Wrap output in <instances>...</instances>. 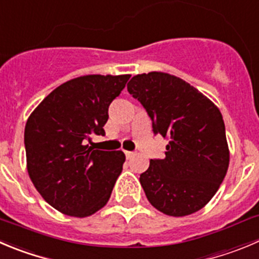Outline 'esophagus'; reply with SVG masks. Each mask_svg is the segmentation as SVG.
Here are the masks:
<instances>
[{
  "label": "esophagus",
  "instance_id": "obj_1",
  "mask_svg": "<svg viewBox=\"0 0 259 259\" xmlns=\"http://www.w3.org/2000/svg\"><path fill=\"white\" fill-rule=\"evenodd\" d=\"M124 154H125V157H127V159H131V157L135 155V152L134 151H124Z\"/></svg>",
  "mask_w": 259,
  "mask_h": 259
}]
</instances>
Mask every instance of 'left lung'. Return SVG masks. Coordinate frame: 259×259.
I'll use <instances>...</instances> for the list:
<instances>
[{"label":"left lung","instance_id":"8db88e82","mask_svg":"<svg viewBox=\"0 0 259 259\" xmlns=\"http://www.w3.org/2000/svg\"><path fill=\"white\" fill-rule=\"evenodd\" d=\"M152 120L154 135L169 140L164 159H151L140 176L149 202L169 216L201 210L215 196L229 166L225 124L208 98L177 76L136 75L127 83Z\"/></svg>","mask_w":259,"mask_h":259}]
</instances>
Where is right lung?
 I'll return each instance as SVG.
<instances>
[{"label":"right lung","mask_w":259,"mask_h":259,"mask_svg":"<svg viewBox=\"0 0 259 259\" xmlns=\"http://www.w3.org/2000/svg\"><path fill=\"white\" fill-rule=\"evenodd\" d=\"M130 77L72 78L54 89L28 118L29 177L41 197L65 215L86 218L107 205L125 156L95 150L91 139L105 135L108 108Z\"/></svg>","instance_id":"obj_1"}]
</instances>
